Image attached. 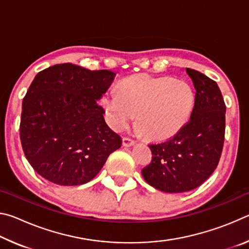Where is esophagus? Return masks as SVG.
Returning a JSON list of instances; mask_svg holds the SVG:
<instances>
[{"instance_id": "obj_1", "label": "esophagus", "mask_w": 249, "mask_h": 249, "mask_svg": "<svg viewBox=\"0 0 249 249\" xmlns=\"http://www.w3.org/2000/svg\"><path fill=\"white\" fill-rule=\"evenodd\" d=\"M135 144V141H133L132 138L128 137H123V146L124 147H130Z\"/></svg>"}]
</instances>
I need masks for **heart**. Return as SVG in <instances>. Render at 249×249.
Instances as JSON below:
<instances>
[{
    "instance_id": "b5f03b06",
    "label": "heart",
    "mask_w": 249,
    "mask_h": 249,
    "mask_svg": "<svg viewBox=\"0 0 249 249\" xmlns=\"http://www.w3.org/2000/svg\"><path fill=\"white\" fill-rule=\"evenodd\" d=\"M120 91H107L102 104L108 123L115 130L137 124L147 137L165 140L178 133L195 107V91L185 80L136 74L119 84Z\"/></svg>"
}]
</instances>
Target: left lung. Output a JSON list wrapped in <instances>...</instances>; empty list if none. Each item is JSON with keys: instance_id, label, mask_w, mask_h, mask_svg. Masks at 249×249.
Masks as SVG:
<instances>
[{"instance_id": "1", "label": "left lung", "mask_w": 249, "mask_h": 249, "mask_svg": "<svg viewBox=\"0 0 249 249\" xmlns=\"http://www.w3.org/2000/svg\"><path fill=\"white\" fill-rule=\"evenodd\" d=\"M196 89L190 121L174 137L149 145L153 160L142 168L145 181L157 190H193L213 174L220 161L225 134L226 107L215 81L185 69Z\"/></svg>"}]
</instances>
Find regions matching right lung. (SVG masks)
Instances as JSON below:
<instances>
[{"instance_id":"right-lung-1","label":"right lung","mask_w":249,"mask_h":249,"mask_svg":"<svg viewBox=\"0 0 249 249\" xmlns=\"http://www.w3.org/2000/svg\"><path fill=\"white\" fill-rule=\"evenodd\" d=\"M115 75L72 64L36 74L23 100L19 135L37 174L59 185L84 184L122 146L98 104Z\"/></svg>"}]
</instances>
